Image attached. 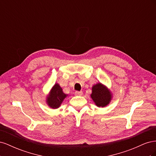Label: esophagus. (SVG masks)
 <instances>
[{
	"mask_svg": "<svg viewBox=\"0 0 156 156\" xmlns=\"http://www.w3.org/2000/svg\"><path fill=\"white\" fill-rule=\"evenodd\" d=\"M75 95L77 96H82L83 95V92L82 91H75Z\"/></svg>",
	"mask_w": 156,
	"mask_h": 156,
	"instance_id": "esophagus-1",
	"label": "esophagus"
}]
</instances>
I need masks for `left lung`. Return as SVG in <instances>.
I'll return each mask as SVG.
<instances>
[{"mask_svg":"<svg viewBox=\"0 0 156 156\" xmlns=\"http://www.w3.org/2000/svg\"><path fill=\"white\" fill-rule=\"evenodd\" d=\"M91 98L96 105L103 107L109 103L111 100L110 91L101 83H98L92 87Z\"/></svg>","mask_w":156,"mask_h":156,"instance_id":"1","label":"left lung"}]
</instances>
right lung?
Wrapping results in <instances>:
<instances>
[{"label": "right lung", "mask_w": 156, "mask_h": 156, "mask_svg": "<svg viewBox=\"0 0 156 156\" xmlns=\"http://www.w3.org/2000/svg\"><path fill=\"white\" fill-rule=\"evenodd\" d=\"M67 96L62 92V90L59 84H55L52 88L49 96L48 97V105L53 108H57Z\"/></svg>", "instance_id": "right-lung-1"}]
</instances>
